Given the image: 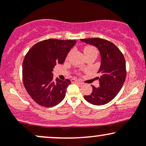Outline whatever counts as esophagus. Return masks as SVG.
<instances>
[{
  "mask_svg": "<svg viewBox=\"0 0 146 146\" xmlns=\"http://www.w3.org/2000/svg\"><path fill=\"white\" fill-rule=\"evenodd\" d=\"M71 82H72L78 83V84H83L81 81H80V80H75V79H72Z\"/></svg>",
  "mask_w": 146,
  "mask_h": 146,
  "instance_id": "1",
  "label": "esophagus"
}]
</instances>
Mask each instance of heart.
Returning a JSON list of instances; mask_svg holds the SVG:
<instances>
[{
	"label": "heart",
	"instance_id": "obj_1",
	"mask_svg": "<svg viewBox=\"0 0 146 146\" xmlns=\"http://www.w3.org/2000/svg\"><path fill=\"white\" fill-rule=\"evenodd\" d=\"M93 52H95V53H98V51L95 47L91 46H87L84 48V53L86 56L87 54H89L90 53H93Z\"/></svg>",
	"mask_w": 146,
	"mask_h": 146
}]
</instances>
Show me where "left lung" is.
I'll return each instance as SVG.
<instances>
[{"label":"left lung","mask_w":146,"mask_h":146,"mask_svg":"<svg viewBox=\"0 0 146 146\" xmlns=\"http://www.w3.org/2000/svg\"><path fill=\"white\" fill-rule=\"evenodd\" d=\"M81 41L96 46L101 56L98 71L100 76L96 78L100 86H92L91 94L84 98L93 105H104L113 100L123 86L126 77L125 58L121 51L106 40L95 38L81 39Z\"/></svg>","instance_id":"1"}]
</instances>
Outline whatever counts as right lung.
Returning a JSON list of instances; mask_svg holds the SVG:
<instances>
[{
	"label": "right lung",
	"mask_w": 146,
	"mask_h": 146,
	"mask_svg": "<svg viewBox=\"0 0 146 146\" xmlns=\"http://www.w3.org/2000/svg\"><path fill=\"white\" fill-rule=\"evenodd\" d=\"M75 43V40H45L33 45L25 56L23 83L28 94L39 105L53 107L64 98L71 81L53 80L52 71L57 64L64 63Z\"/></svg>",
	"instance_id": "add662e5"
}]
</instances>
